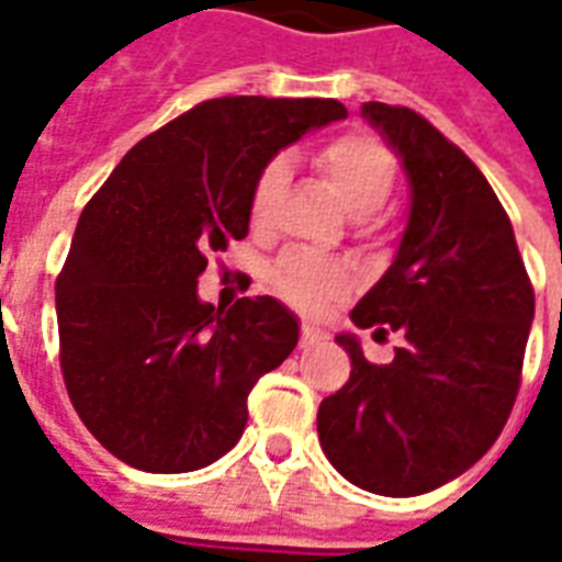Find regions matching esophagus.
Masks as SVG:
<instances>
[{
	"label": "esophagus",
	"instance_id": "34e87169",
	"mask_svg": "<svg viewBox=\"0 0 562 562\" xmlns=\"http://www.w3.org/2000/svg\"><path fill=\"white\" fill-rule=\"evenodd\" d=\"M318 340H325V334H322L316 325H304V328H301V346H316Z\"/></svg>",
	"mask_w": 562,
	"mask_h": 562
}]
</instances>
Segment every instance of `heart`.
<instances>
[{"mask_svg": "<svg viewBox=\"0 0 562 562\" xmlns=\"http://www.w3.org/2000/svg\"><path fill=\"white\" fill-rule=\"evenodd\" d=\"M318 168L328 177L330 189H334L342 210L349 216H358V220L376 213L385 204V198L391 195V186H394V156L385 149L382 140L358 135V132L330 140L328 147L318 153ZM280 186L282 165L273 161L252 186L249 216L256 225L268 220L270 204L280 192ZM270 285L294 306L322 310L346 292L349 277H346V270L330 265V261L304 256V252H289L270 270Z\"/></svg>", "mask_w": 562, "mask_h": 562, "instance_id": "heart-1", "label": "heart"}]
</instances>
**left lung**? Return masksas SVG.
Masks as SVG:
<instances>
[{"label": "left lung", "mask_w": 562, "mask_h": 562, "mask_svg": "<svg viewBox=\"0 0 562 562\" xmlns=\"http://www.w3.org/2000/svg\"><path fill=\"white\" fill-rule=\"evenodd\" d=\"M361 116L401 159L409 213L389 270L349 318L403 342L379 367L355 334H337L352 376L318 406V442L361 491L418 496L496 442L518 397L536 301L484 173L409 108L364 102Z\"/></svg>", "instance_id": "left-lung-1"}]
</instances>
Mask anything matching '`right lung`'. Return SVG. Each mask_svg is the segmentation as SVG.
Listing matches in <instances>:
<instances>
[{
    "mask_svg": "<svg viewBox=\"0 0 562 562\" xmlns=\"http://www.w3.org/2000/svg\"><path fill=\"white\" fill-rule=\"evenodd\" d=\"M337 99L225 95L138 140L80 213L56 280L68 397L114 458L192 472L237 446L246 397L301 337L277 297H198L210 252L249 234L252 186Z\"/></svg>",
    "mask_w": 562,
    "mask_h": 562,
    "instance_id": "1",
    "label": "right lung"
}]
</instances>
